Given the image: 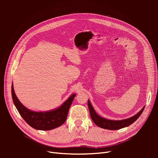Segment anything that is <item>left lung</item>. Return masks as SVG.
I'll return each mask as SVG.
<instances>
[{"instance_id": "1", "label": "left lung", "mask_w": 158, "mask_h": 158, "mask_svg": "<svg viewBox=\"0 0 158 158\" xmlns=\"http://www.w3.org/2000/svg\"><path fill=\"white\" fill-rule=\"evenodd\" d=\"M88 106L91 118H92L94 123L97 126L105 129H108V130H118V129H121L124 127L131 125V124H132L134 122H135L138 118V117L141 115V114L143 112V111H144L145 107H143L141 111H140V112H138L135 116H133L129 118L124 119V120L121 121H111L99 116L94 111L92 104L90 103L89 100L88 101Z\"/></svg>"}]
</instances>
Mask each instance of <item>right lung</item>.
Listing matches in <instances>:
<instances>
[{"label": "right lung", "mask_w": 158, "mask_h": 158, "mask_svg": "<svg viewBox=\"0 0 158 158\" xmlns=\"http://www.w3.org/2000/svg\"><path fill=\"white\" fill-rule=\"evenodd\" d=\"M76 94L72 95L58 109L47 112L30 111L19 101L12 85V97L14 105L24 121L32 128L41 131H49L61 126L66 121L68 112Z\"/></svg>", "instance_id": "right-lung-1"}]
</instances>
